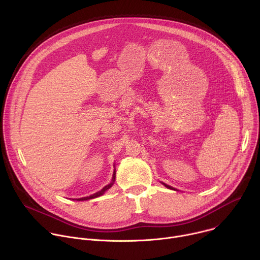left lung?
Instances as JSON below:
<instances>
[{"mask_svg":"<svg viewBox=\"0 0 260 260\" xmlns=\"http://www.w3.org/2000/svg\"><path fill=\"white\" fill-rule=\"evenodd\" d=\"M162 184L165 185V186H166L167 188H169V189H174V190H175V188H173L172 186H170V185H167V184H165V183H162Z\"/></svg>","mask_w":260,"mask_h":260,"instance_id":"1","label":"left lung"}]
</instances>
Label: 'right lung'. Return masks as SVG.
Here are the masks:
<instances>
[{"instance_id":"right-lung-1","label":"right lung","mask_w":260,"mask_h":260,"mask_svg":"<svg viewBox=\"0 0 260 260\" xmlns=\"http://www.w3.org/2000/svg\"><path fill=\"white\" fill-rule=\"evenodd\" d=\"M115 170H114V173H113V177H112V181H111V183L110 184H108V185H106V186L102 189V190H100V191H98L96 193H94V194H91V196H89V197H85V198H81V199H77V201H87V200H91V199H94V198H98V197H101V196H103L104 193H105V191H107L110 187H112V185L114 184V181H115Z\"/></svg>"}]
</instances>
